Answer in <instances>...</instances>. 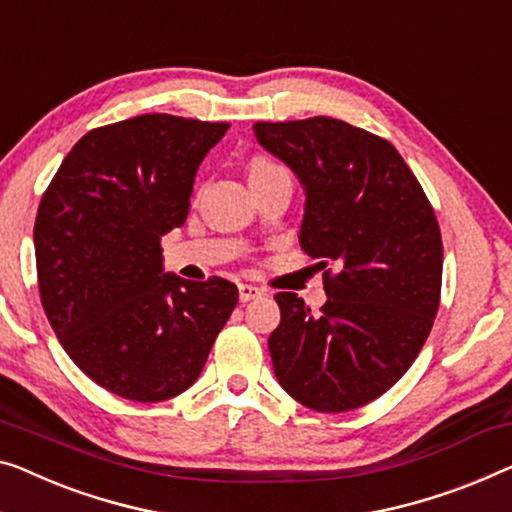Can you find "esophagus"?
<instances>
[{"label": "esophagus", "instance_id": "34e87169", "mask_svg": "<svg viewBox=\"0 0 512 512\" xmlns=\"http://www.w3.org/2000/svg\"><path fill=\"white\" fill-rule=\"evenodd\" d=\"M238 293H240V302H249L254 298H261L263 291L258 286H251V284H238Z\"/></svg>", "mask_w": 512, "mask_h": 512}]
</instances>
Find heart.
Instances as JSON below:
<instances>
[{
    "label": "heart",
    "mask_w": 512,
    "mask_h": 512,
    "mask_svg": "<svg viewBox=\"0 0 512 512\" xmlns=\"http://www.w3.org/2000/svg\"><path fill=\"white\" fill-rule=\"evenodd\" d=\"M277 168V164H272L270 159H263V157H256L249 161V177H254L258 173H268V170Z\"/></svg>",
    "instance_id": "heart-1"
}]
</instances>
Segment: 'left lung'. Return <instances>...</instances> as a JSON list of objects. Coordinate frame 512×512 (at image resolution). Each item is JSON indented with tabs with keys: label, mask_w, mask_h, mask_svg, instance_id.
Listing matches in <instances>:
<instances>
[{
	"label": "left lung",
	"mask_w": 512,
	"mask_h": 512,
	"mask_svg": "<svg viewBox=\"0 0 512 512\" xmlns=\"http://www.w3.org/2000/svg\"><path fill=\"white\" fill-rule=\"evenodd\" d=\"M265 150L307 191L300 247L321 258L318 314L277 293L268 339L288 395L321 413L360 409L418 358L441 302L443 242L434 207L388 140L335 117L256 122Z\"/></svg>",
	"instance_id": "1"
}]
</instances>
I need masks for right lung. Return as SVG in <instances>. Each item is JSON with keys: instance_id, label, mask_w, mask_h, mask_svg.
Masks as SVG:
<instances>
[{"instance_id": "obj_1", "label": "right lung", "mask_w": 512, "mask_h": 512, "mask_svg": "<svg viewBox=\"0 0 512 512\" xmlns=\"http://www.w3.org/2000/svg\"><path fill=\"white\" fill-rule=\"evenodd\" d=\"M228 127L166 113L106 124L43 191V311L69 358L117 397L152 404L194 385L238 305L231 281H187L161 263V238L187 221L196 170Z\"/></svg>"}]
</instances>
